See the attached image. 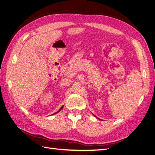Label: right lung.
I'll use <instances>...</instances> for the list:
<instances>
[{"label":"right lung","mask_w":155,"mask_h":155,"mask_svg":"<svg viewBox=\"0 0 155 155\" xmlns=\"http://www.w3.org/2000/svg\"><path fill=\"white\" fill-rule=\"evenodd\" d=\"M62 108H63V106H62V107H61V108H60V109H59V110H58V112H55V113H54V114H53V115H54V114H57V113H58V112H60V111H61V110H62Z\"/></svg>","instance_id":"obj_1"}]
</instances>
